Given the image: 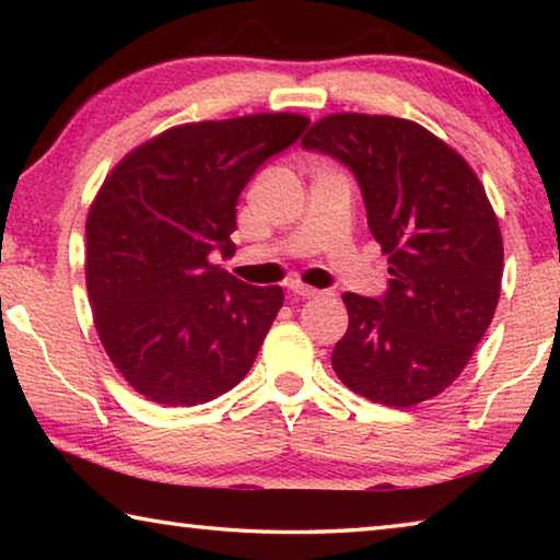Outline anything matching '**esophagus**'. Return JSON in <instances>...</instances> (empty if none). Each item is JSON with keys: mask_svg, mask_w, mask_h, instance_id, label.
Returning a JSON list of instances; mask_svg holds the SVG:
<instances>
[{"mask_svg": "<svg viewBox=\"0 0 560 560\" xmlns=\"http://www.w3.org/2000/svg\"><path fill=\"white\" fill-rule=\"evenodd\" d=\"M289 291H291V296H296V299H316L320 293L314 287H306V283H289Z\"/></svg>", "mask_w": 560, "mask_h": 560, "instance_id": "34e87169", "label": "esophagus"}]
</instances>
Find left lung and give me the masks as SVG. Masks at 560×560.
<instances>
[{"label": "left lung", "mask_w": 560, "mask_h": 560, "mask_svg": "<svg viewBox=\"0 0 560 560\" xmlns=\"http://www.w3.org/2000/svg\"><path fill=\"white\" fill-rule=\"evenodd\" d=\"M301 145L353 173L390 264L383 296L343 293L348 330L330 355L336 375L387 407L430 400L457 381L499 303L504 246L485 187L412 120L336 113Z\"/></svg>", "instance_id": "8db88e82"}]
</instances>
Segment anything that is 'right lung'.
Segmentation results:
<instances>
[{
	"mask_svg": "<svg viewBox=\"0 0 560 560\" xmlns=\"http://www.w3.org/2000/svg\"><path fill=\"white\" fill-rule=\"evenodd\" d=\"M308 120L259 113L187 122L140 145L103 183L86 222V287L101 343L148 400L192 407L242 381L281 287L214 267L232 257L236 200Z\"/></svg>",
	"mask_w": 560,
	"mask_h": 560,
	"instance_id": "add662e5",
	"label": "right lung"
}]
</instances>
